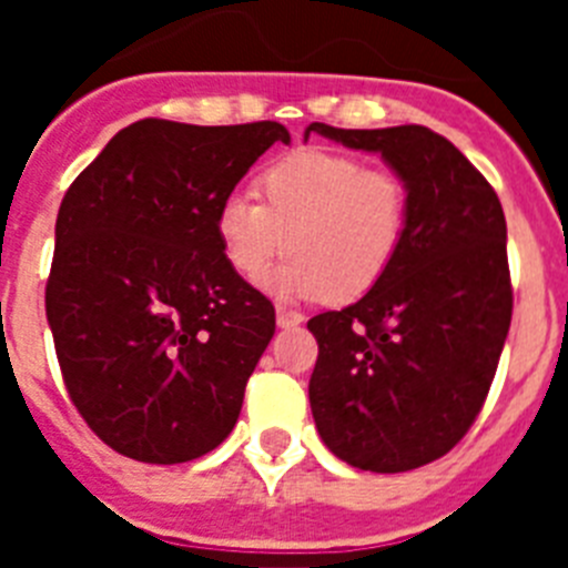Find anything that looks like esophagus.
<instances>
[{
  "mask_svg": "<svg viewBox=\"0 0 568 568\" xmlns=\"http://www.w3.org/2000/svg\"><path fill=\"white\" fill-rule=\"evenodd\" d=\"M301 313H293V310H278V313H275V324H278L281 329H293V327H298L301 324Z\"/></svg>",
  "mask_w": 568,
  "mask_h": 568,
  "instance_id": "obj_1",
  "label": "esophagus"
}]
</instances>
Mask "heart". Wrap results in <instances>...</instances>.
Returning a JSON list of instances; mask_svg holds the SVG:
<instances>
[{
    "label": "heart",
    "instance_id": "obj_1",
    "mask_svg": "<svg viewBox=\"0 0 568 568\" xmlns=\"http://www.w3.org/2000/svg\"><path fill=\"white\" fill-rule=\"evenodd\" d=\"M258 193L261 204L247 193L224 195L215 239L244 281H258L284 250L293 253L267 278L278 298H361L393 270L409 235L404 179L355 155L295 150L264 168Z\"/></svg>",
    "mask_w": 568,
    "mask_h": 568
}]
</instances>
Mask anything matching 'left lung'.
<instances>
[{
	"label": "left lung",
	"instance_id": "1",
	"mask_svg": "<svg viewBox=\"0 0 568 568\" xmlns=\"http://www.w3.org/2000/svg\"><path fill=\"white\" fill-rule=\"evenodd\" d=\"M409 187V235L393 270L361 301L310 318L315 429L335 458L369 471L438 460L469 433L511 321L506 219L498 195L449 139L420 124L341 130Z\"/></svg>",
	"mask_w": 568,
	"mask_h": 568
}]
</instances>
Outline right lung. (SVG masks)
<instances>
[{"mask_svg":"<svg viewBox=\"0 0 568 568\" xmlns=\"http://www.w3.org/2000/svg\"><path fill=\"white\" fill-rule=\"evenodd\" d=\"M278 122L119 130L64 193L44 310L70 400L110 449L202 458L233 433L275 310L215 239L224 195Z\"/></svg>","mask_w":568,"mask_h":568,"instance_id":"add662e5","label":"right lung"}]
</instances>
